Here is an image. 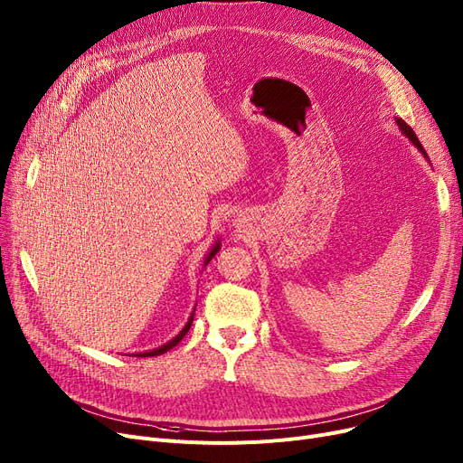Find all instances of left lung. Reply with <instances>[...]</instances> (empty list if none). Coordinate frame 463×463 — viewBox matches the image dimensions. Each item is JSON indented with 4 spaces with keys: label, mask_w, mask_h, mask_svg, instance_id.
Segmentation results:
<instances>
[{
    "label": "left lung",
    "mask_w": 463,
    "mask_h": 463,
    "mask_svg": "<svg viewBox=\"0 0 463 463\" xmlns=\"http://www.w3.org/2000/svg\"><path fill=\"white\" fill-rule=\"evenodd\" d=\"M396 121H398V126H400V128H402V131H403V135H405V137H409V140H411V142H412V144H415V146H417V148H419V150H420V152H422V154H424V156H426V150H424V148H422V144H420V140H419V137H417V135H415V131H412V129H411V128H409V126H407V124H405V121H403V119H396ZM426 157H428V156H426Z\"/></svg>",
    "instance_id": "obj_1"
}]
</instances>
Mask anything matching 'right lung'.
<instances>
[{
    "label": "right lung",
    "mask_w": 463,
    "mask_h": 463,
    "mask_svg": "<svg viewBox=\"0 0 463 463\" xmlns=\"http://www.w3.org/2000/svg\"><path fill=\"white\" fill-rule=\"evenodd\" d=\"M219 251V244H215L213 248H212V251H210V255L206 257V262L204 264H208L210 260H212V257L215 255ZM193 315L194 313H191V317H189V321H187V325L184 326V330L175 337V339H170V342L168 344H165L163 347H159V349H154V351H148V353H140V354H137V356H157V354H163V353H166V351H170V349H173V347H176L180 342H182V339H184V335L189 332V328H191V323H193Z\"/></svg>",
    "instance_id": "obj_1"
}]
</instances>
